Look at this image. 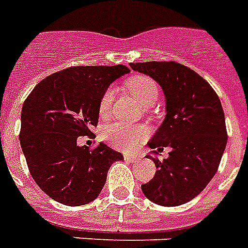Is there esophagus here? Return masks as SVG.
<instances>
[{
	"instance_id": "34e87169",
	"label": "esophagus",
	"mask_w": 248,
	"mask_h": 248,
	"mask_svg": "<svg viewBox=\"0 0 248 248\" xmlns=\"http://www.w3.org/2000/svg\"><path fill=\"white\" fill-rule=\"evenodd\" d=\"M124 159H127V161H130V162H135V161H138V159H139V155L127 153V155H124Z\"/></svg>"
}]
</instances>
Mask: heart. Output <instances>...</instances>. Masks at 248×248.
Listing matches in <instances>:
<instances>
[{"mask_svg": "<svg viewBox=\"0 0 248 248\" xmlns=\"http://www.w3.org/2000/svg\"><path fill=\"white\" fill-rule=\"evenodd\" d=\"M126 89L139 105L147 108L153 107L158 99V87L157 83L147 76H136L126 82ZM113 89H108L100 97L99 101V116L108 118L110 116L113 101ZM148 136V130L144 126H131L121 122H113L103 128V138L112 147L131 151L136 148Z\"/></svg>", "mask_w": 248, "mask_h": 248, "instance_id": "obj_1", "label": "heart"}]
</instances>
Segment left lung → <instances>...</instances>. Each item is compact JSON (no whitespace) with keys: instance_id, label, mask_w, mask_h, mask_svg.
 Masks as SVG:
<instances>
[{"instance_id":"left-lung-1","label":"left lung","mask_w":248,"mask_h":248,"mask_svg":"<svg viewBox=\"0 0 248 248\" xmlns=\"http://www.w3.org/2000/svg\"><path fill=\"white\" fill-rule=\"evenodd\" d=\"M161 86L166 116L148 147L169 148V157L153 159L155 177L141 185L144 196L159 206L192 201L211 181L227 145V127L219 96L198 73L175 62L130 63Z\"/></svg>"}]
</instances>
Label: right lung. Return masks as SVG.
<instances>
[{
	"instance_id": "obj_1",
	"label": "right lung",
	"mask_w": 248,
	"mask_h": 248,
	"mask_svg": "<svg viewBox=\"0 0 248 248\" xmlns=\"http://www.w3.org/2000/svg\"><path fill=\"white\" fill-rule=\"evenodd\" d=\"M124 65L72 67L42 79L21 109L20 145L36 184L59 203L96 200L109 167L124 155L100 143L77 144L99 121V101L110 83L127 75Z\"/></svg>"
}]
</instances>
